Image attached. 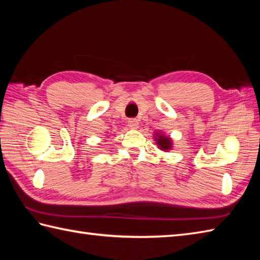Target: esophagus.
Masks as SVG:
<instances>
[{
  "instance_id": "1",
  "label": "esophagus",
  "mask_w": 260,
  "mask_h": 260,
  "mask_svg": "<svg viewBox=\"0 0 260 260\" xmlns=\"http://www.w3.org/2000/svg\"><path fill=\"white\" fill-rule=\"evenodd\" d=\"M127 124H128L129 128H133V129L139 128V121H137V119L135 118H131Z\"/></svg>"
}]
</instances>
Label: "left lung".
I'll return each mask as SVG.
<instances>
[{"mask_svg": "<svg viewBox=\"0 0 260 260\" xmlns=\"http://www.w3.org/2000/svg\"><path fill=\"white\" fill-rule=\"evenodd\" d=\"M157 135L158 136H157V139H156V141H157L156 144L159 146V148H161V150H163V151L170 150V148L172 147V143H171L169 137H165L164 135L159 134V133H157Z\"/></svg>", "mask_w": 260, "mask_h": 260, "instance_id": "8db88e82", "label": "left lung"}]
</instances>
